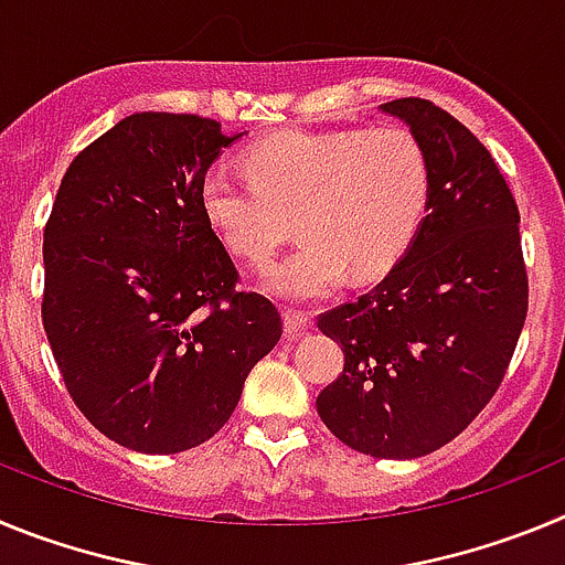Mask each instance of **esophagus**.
Segmentation results:
<instances>
[{
	"label": "esophagus",
	"mask_w": 565,
	"mask_h": 565,
	"mask_svg": "<svg viewBox=\"0 0 565 565\" xmlns=\"http://www.w3.org/2000/svg\"><path fill=\"white\" fill-rule=\"evenodd\" d=\"M282 319H286L288 337H297V333L308 331V326H311V313L297 311V308H286V311H282Z\"/></svg>",
	"instance_id": "1"
}]
</instances>
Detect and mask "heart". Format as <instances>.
<instances>
[{
	"label": "heart",
	"instance_id": "heart-1",
	"mask_svg": "<svg viewBox=\"0 0 565 565\" xmlns=\"http://www.w3.org/2000/svg\"><path fill=\"white\" fill-rule=\"evenodd\" d=\"M248 178L209 169L201 212L223 246L266 268L297 217L302 243L268 277L274 294L317 299L351 268L356 279L391 271L430 203V161L404 127L306 132L286 129L246 149Z\"/></svg>",
	"mask_w": 565,
	"mask_h": 565
}]
</instances>
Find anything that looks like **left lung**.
<instances>
[{
	"label": "left lung",
	"mask_w": 565,
	"mask_h": 565,
	"mask_svg": "<svg viewBox=\"0 0 565 565\" xmlns=\"http://www.w3.org/2000/svg\"><path fill=\"white\" fill-rule=\"evenodd\" d=\"M430 161L427 217L391 274L319 313L344 367L317 396L351 450L418 458L450 444L507 376L529 308L521 214L489 149L447 109L396 98Z\"/></svg>",
	"instance_id": "8db88e82"
}]
</instances>
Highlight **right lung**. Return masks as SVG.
<instances>
[{
  "label": "right lung",
  "mask_w": 565,
  "mask_h": 565,
  "mask_svg": "<svg viewBox=\"0 0 565 565\" xmlns=\"http://www.w3.org/2000/svg\"><path fill=\"white\" fill-rule=\"evenodd\" d=\"M239 135L201 115L135 113L73 158L44 226L42 322L87 422L149 456L192 450L232 418L282 337L271 299L201 212Z\"/></svg>",
  "instance_id": "1"
}]
</instances>
